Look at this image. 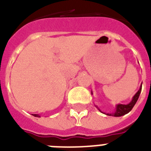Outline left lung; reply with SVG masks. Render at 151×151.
I'll return each instance as SVG.
<instances>
[{"label": "left lung", "instance_id": "obj_1", "mask_svg": "<svg viewBox=\"0 0 151 151\" xmlns=\"http://www.w3.org/2000/svg\"><path fill=\"white\" fill-rule=\"evenodd\" d=\"M141 90H142V84H141L140 87H139V89L136 94L133 96L132 100L130 101V103H129L128 104H117L116 106H115V107H116L115 108V111H114V112L112 113L102 112L97 106L96 105L95 106H96V107L97 109L100 111V112L105 114L106 115H108V116H112V117H122V116H123V115L126 114L130 112V111L132 110V109L133 108V106L136 103L137 100H138L139 97V95H140L141 93ZM91 93H92V95H93L92 91L91 92Z\"/></svg>", "mask_w": 151, "mask_h": 151}]
</instances>
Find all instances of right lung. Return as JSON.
I'll list each match as a JSON object with an SVG mask.
<instances>
[{"label":"right lung","mask_w":151,"mask_h":151,"mask_svg":"<svg viewBox=\"0 0 151 151\" xmlns=\"http://www.w3.org/2000/svg\"><path fill=\"white\" fill-rule=\"evenodd\" d=\"M33 116H34V117H41V116H40V114H32Z\"/></svg>","instance_id":"1"}]
</instances>
